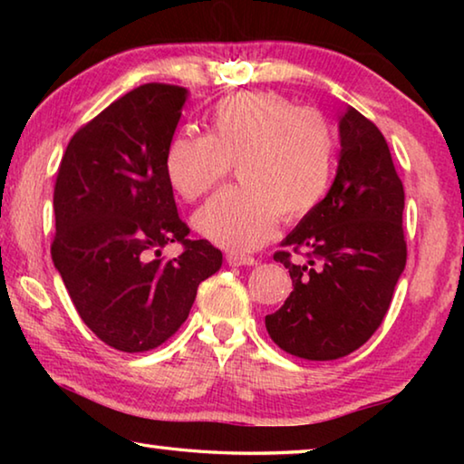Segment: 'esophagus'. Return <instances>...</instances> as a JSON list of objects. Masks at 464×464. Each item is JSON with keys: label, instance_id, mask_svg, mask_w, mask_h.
<instances>
[{"label": "esophagus", "instance_id": "1", "mask_svg": "<svg viewBox=\"0 0 464 464\" xmlns=\"http://www.w3.org/2000/svg\"><path fill=\"white\" fill-rule=\"evenodd\" d=\"M227 264L229 266H254L256 260L251 256H243V254H227Z\"/></svg>", "mask_w": 464, "mask_h": 464}]
</instances>
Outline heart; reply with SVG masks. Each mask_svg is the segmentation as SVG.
I'll return each instance as SVG.
<instances>
[{"mask_svg":"<svg viewBox=\"0 0 464 464\" xmlns=\"http://www.w3.org/2000/svg\"><path fill=\"white\" fill-rule=\"evenodd\" d=\"M235 163L237 188L218 192L194 215L202 237L231 251L264 246L278 218L311 215L329 190L335 139L317 110L272 92H241L218 102L210 132H179L166 151L169 186L184 200L207 194Z\"/></svg>","mask_w":464,"mask_h":464,"instance_id":"obj_1","label":"heart"}]
</instances>
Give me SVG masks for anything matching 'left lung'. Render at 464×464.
<instances>
[{
    "mask_svg": "<svg viewBox=\"0 0 464 464\" xmlns=\"http://www.w3.org/2000/svg\"><path fill=\"white\" fill-rule=\"evenodd\" d=\"M340 161L324 202L282 241L304 264L276 251L293 293L266 315L274 343L304 360H337L371 340L405 270V192L382 132L348 108L340 119Z\"/></svg>",
    "mask_w": 464,
    "mask_h": 464,
    "instance_id": "left-lung-1",
    "label": "left lung"
}]
</instances>
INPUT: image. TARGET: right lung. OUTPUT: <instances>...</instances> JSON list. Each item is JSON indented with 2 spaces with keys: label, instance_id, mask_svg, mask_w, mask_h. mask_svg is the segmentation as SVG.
<instances>
[{
  "label": "right lung",
  "instance_id": "obj_1",
  "mask_svg": "<svg viewBox=\"0 0 464 464\" xmlns=\"http://www.w3.org/2000/svg\"><path fill=\"white\" fill-rule=\"evenodd\" d=\"M186 98L168 83L124 93L72 137L54 182V268L83 324L129 354L169 340L223 264L221 249L188 239L163 168ZM168 242L185 249L163 261Z\"/></svg>",
  "mask_w": 464,
  "mask_h": 464
}]
</instances>
